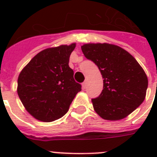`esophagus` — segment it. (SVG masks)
Instances as JSON below:
<instances>
[{
    "mask_svg": "<svg viewBox=\"0 0 157 157\" xmlns=\"http://www.w3.org/2000/svg\"><path fill=\"white\" fill-rule=\"evenodd\" d=\"M86 85H87V82L86 81H85V82H82V89H83V90L86 88Z\"/></svg>",
    "mask_w": 157,
    "mask_h": 157,
    "instance_id": "1",
    "label": "esophagus"
}]
</instances>
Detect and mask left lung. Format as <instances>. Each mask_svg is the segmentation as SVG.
<instances>
[{
  "label": "left lung",
  "mask_w": 157,
  "mask_h": 157,
  "mask_svg": "<svg viewBox=\"0 0 157 157\" xmlns=\"http://www.w3.org/2000/svg\"><path fill=\"white\" fill-rule=\"evenodd\" d=\"M84 56L98 67L103 90L92 99L95 112L107 120L127 117L143 102L148 78L138 61L121 47L107 43L82 45Z\"/></svg>",
  "instance_id": "left-lung-1"
}]
</instances>
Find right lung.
<instances>
[{
	"instance_id": "obj_1",
	"label": "right lung",
	"mask_w": 157,
	"mask_h": 157,
	"mask_svg": "<svg viewBox=\"0 0 157 157\" xmlns=\"http://www.w3.org/2000/svg\"><path fill=\"white\" fill-rule=\"evenodd\" d=\"M75 48V43L44 49L19 74V99L27 112L40 121L52 122L64 116L82 90L68 65Z\"/></svg>"
}]
</instances>
